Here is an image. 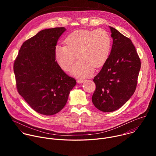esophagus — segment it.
<instances>
[{
  "label": "esophagus",
  "mask_w": 156,
  "mask_h": 156,
  "mask_svg": "<svg viewBox=\"0 0 156 156\" xmlns=\"http://www.w3.org/2000/svg\"><path fill=\"white\" fill-rule=\"evenodd\" d=\"M84 81V80H83V79H77V80H76V81H77L78 83H83Z\"/></svg>",
  "instance_id": "obj_1"
}]
</instances>
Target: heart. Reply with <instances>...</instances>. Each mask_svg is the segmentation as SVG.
Segmentation results:
<instances>
[{"mask_svg": "<svg viewBox=\"0 0 156 156\" xmlns=\"http://www.w3.org/2000/svg\"><path fill=\"white\" fill-rule=\"evenodd\" d=\"M66 46L57 44L54 49L55 58L64 71L72 70L77 77L84 78L93 73L94 67L102 66L107 60L111 48V39L104 30H79L66 37Z\"/></svg>", "mask_w": 156, "mask_h": 156, "instance_id": "obj_1", "label": "heart"}]
</instances>
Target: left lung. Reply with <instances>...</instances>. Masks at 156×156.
<instances>
[{"instance_id": "1", "label": "left lung", "mask_w": 156, "mask_h": 156, "mask_svg": "<svg viewBox=\"0 0 156 156\" xmlns=\"http://www.w3.org/2000/svg\"><path fill=\"white\" fill-rule=\"evenodd\" d=\"M113 39L112 50L101 70L94 78V106L104 112L115 111L134 94L141 68L135 47L128 37L109 27Z\"/></svg>"}]
</instances>
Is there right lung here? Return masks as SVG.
<instances>
[{
  "label": "right lung",
  "mask_w": 156,
  "mask_h": 156,
  "mask_svg": "<svg viewBox=\"0 0 156 156\" xmlns=\"http://www.w3.org/2000/svg\"><path fill=\"white\" fill-rule=\"evenodd\" d=\"M64 27L39 31L22 44L14 62L18 93L37 113L52 115L64 107L76 80L55 61L54 49Z\"/></svg>",
  "instance_id": "1"
}]
</instances>
